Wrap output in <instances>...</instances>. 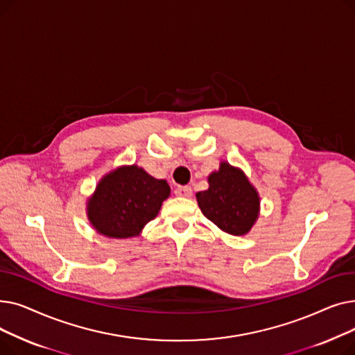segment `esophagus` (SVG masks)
Returning a JSON list of instances; mask_svg holds the SVG:
<instances>
[{"mask_svg": "<svg viewBox=\"0 0 355 355\" xmlns=\"http://www.w3.org/2000/svg\"><path fill=\"white\" fill-rule=\"evenodd\" d=\"M175 196L189 198L193 196V190H191V187H189V185H185V187H178V189H175Z\"/></svg>", "mask_w": 355, "mask_h": 355, "instance_id": "obj_1", "label": "esophagus"}]
</instances>
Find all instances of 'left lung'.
I'll list each match as a JSON object with an SVG mask.
<instances>
[{"label": "left lung", "mask_w": 355, "mask_h": 355, "mask_svg": "<svg viewBox=\"0 0 355 355\" xmlns=\"http://www.w3.org/2000/svg\"><path fill=\"white\" fill-rule=\"evenodd\" d=\"M209 189L196 194L201 213L227 234H248L260 213V197L245 171L221 161L209 177Z\"/></svg>", "instance_id": "left-lung-1"}]
</instances>
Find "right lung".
Listing matches in <instances>:
<instances>
[{"label": "right lung", "mask_w": 355, "mask_h": 355, "mask_svg": "<svg viewBox=\"0 0 355 355\" xmlns=\"http://www.w3.org/2000/svg\"><path fill=\"white\" fill-rule=\"evenodd\" d=\"M171 189L137 164L106 173L86 201V214L98 234L109 239L139 236L154 220Z\"/></svg>", "instance_id": "1"}]
</instances>
